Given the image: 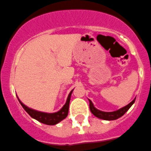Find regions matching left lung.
Listing matches in <instances>:
<instances>
[{"label": "left lung", "mask_w": 151, "mask_h": 151, "mask_svg": "<svg viewBox=\"0 0 151 151\" xmlns=\"http://www.w3.org/2000/svg\"><path fill=\"white\" fill-rule=\"evenodd\" d=\"M89 101V108L90 111L91 112V113L95 116L98 117V118H101L103 120H106V121H112V120H116L118 118H119L120 117H122V115H124L125 114V112L131 107V106L134 104L135 101H136V98L133 100V101H131L129 104H127V106H124V107L121 108V109H118L116 111H114V112H103V111L99 110V109H96V108L94 106L92 102Z\"/></svg>", "instance_id": "8db88e82"}]
</instances>
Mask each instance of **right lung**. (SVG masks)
<instances>
[{"mask_svg":"<svg viewBox=\"0 0 151 151\" xmlns=\"http://www.w3.org/2000/svg\"><path fill=\"white\" fill-rule=\"evenodd\" d=\"M74 90V89H73ZM73 90H71V92L69 93L68 96L67 101H66L65 104L63 106L61 109L58 112H54V113H46V112H39V111L34 110L33 109L27 107V106H25L20 100L18 99L19 102H20L21 105L22 106V107L24 109V110L30 115L31 117L38 122H41L42 124L47 125H55L56 124H58L61 121L67 117L68 113V109H69V103H70V99H71V95L72 94Z\"/></svg>","mask_w":151,"mask_h":151,"instance_id":"right-lung-1","label":"right lung"}]
</instances>
